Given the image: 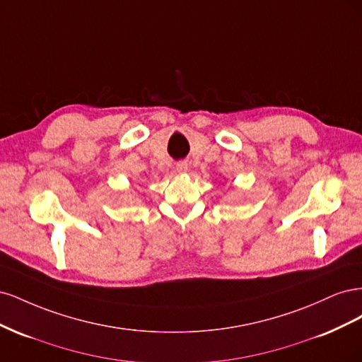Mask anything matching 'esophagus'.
I'll return each mask as SVG.
<instances>
[{"instance_id": "1", "label": "esophagus", "mask_w": 362, "mask_h": 362, "mask_svg": "<svg viewBox=\"0 0 362 362\" xmlns=\"http://www.w3.org/2000/svg\"><path fill=\"white\" fill-rule=\"evenodd\" d=\"M189 169V164L187 161H178L177 164H175V170H177L178 173H185Z\"/></svg>"}]
</instances>
